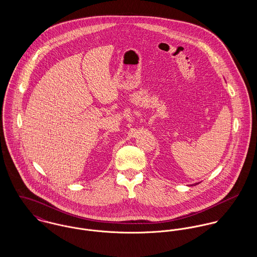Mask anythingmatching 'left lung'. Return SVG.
Segmentation results:
<instances>
[{
  "label": "left lung",
  "instance_id": "obj_1",
  "mask_svg": "<svg viewBox=\"0 0 257 257\" xmlns=\"http://www.w3.org/2000/svg\"><path fill=\"white\" fill-rule=\"evenodd\" d=\"M195 185H197V184H195Z\"/></svg>",
  "mask_w": 257,
  "mask_h": 257
}]
</instances>
